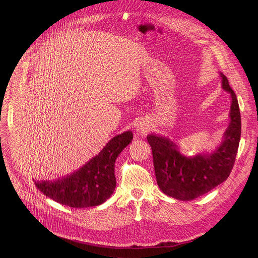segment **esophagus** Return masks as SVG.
I'll return each mask as SVG.
<instances>
[{"instance_id": "obj_1", "label": "esophagus", "mask_w": 258, "mask_h": 258, "mask_svg": "<svg viewBox=\"0 0 258 258\" xmlns=\"http://www.w3.org/2000/svg\"><path fill=\"white\" fill-rule=\"evenodd\" d=\"M149 128H150L149 125L147 124L145 121H140V122H138L137 125H136V131H137L138 133H140V134H146V133H148Z\"/></svg>"}]
</instances>
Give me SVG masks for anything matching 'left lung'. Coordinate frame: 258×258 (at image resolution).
<instances>
[{
  "mask_svg": "<svg viewBox=\"0 0 258 258\" xmlns=\"http://www.w3.org/2000/svg\"><path fill=\"white\" fill-rule=\"evenodd\" d=\"M222 87L232 98L230 123L224 139L212 153L187 157L175 143L166 137L148 135L151 146L156 180L160 190L177 200L191 201L224 182L230 175L239 148L241 115L238 99L227 77L219 73Z\"/></svg>",
  "mask_w": 258,
  "mask_h": 258,
  "instance_id": "1",
  "label": "left lung"
}]
</instances>
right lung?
Instances as JSON below:
<instances>
[{
    "label": "right lung",
    "instance_id": "1",
    "mask_svg": "<svg viewBox=\"0 0 258 258\" xmlns=\"http://www.w3.org/2000/svg\"><path fill=\"white\" fill-rule=\"evenodd\" d=\"M132 140L131 131L117 135L77 171L53 180H35V186L50 199L69 207L98 206L113 194L115 160Z\"/></svg>",
    "mask_w": 258,
    "mask_h": 258
}]
</instances>
